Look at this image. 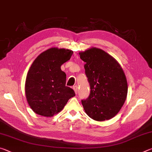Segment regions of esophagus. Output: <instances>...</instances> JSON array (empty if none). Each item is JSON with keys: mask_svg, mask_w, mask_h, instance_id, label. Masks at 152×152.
Wrapping results in <instances>:
<instances>
[{"mask_svg": "<svg viewBox=\"0 0 152 152\" xmlns=\"http://www.w3.org/2000/svg\"><path fill=\"white\" fill-rule=\"evenodd\" d=\"M73 89H74V92H75V93L77 94H78V86H73Z\"/></svg>", "mask_w": 152, "mask_h": 152, "instance_id": "1", "label": "esophagus"}]
</instances>
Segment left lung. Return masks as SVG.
Wrapping results in <instances>:
<instances>
[{"mask_svg":"<svg viewBox=\"0 0 152 152\" xmlns=\"http://www.w3.org/2000/svg\"><path fill=\"white\" fill-rule=\"evenodd\" d=\"M91 86L88 98L82 101L91 119L103 121L114 117L127 98L128 86L122 67L106 51L91 48L79 52Z\"/></svg>","mask_w":152,"mask_h":152,"instance_id":"8db88e82","label":"left lung"}]
</instances>
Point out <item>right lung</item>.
Returning a JSON list of instances; mask_svg holds the SVG:
<instances>
[{"instance_id": "add662e5", "label": "right lung", "mask_w": 152, "mask_h": 152, "mask_svg": "<svg viewBox=\"0 0 152 152\" xmlns=\"http://www.w3.org/2000/svg\"><path fill=\"white\" fill-rule=\"evenodd\" d=\"M73 51L51 48L35 58L27 72L25 84L27 101L33 112L51 117L60 113L75 96L66 86V74L61 66L70 60Z\"/></svg>"}]
</instances>
